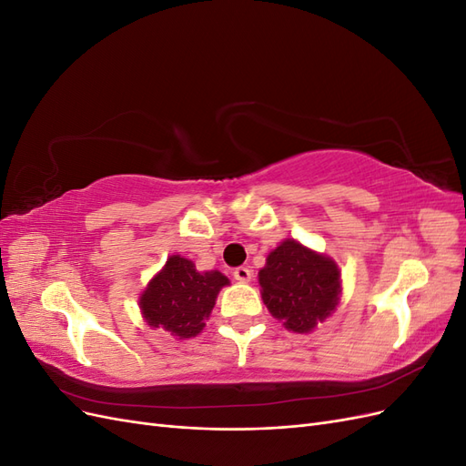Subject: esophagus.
Wrapping results in <instances>:
<instances>
[{
	"instance_id": "esophagus-1",
	"label": "esophagus",
	"mask_w": 466,
	"mask_h": 466,
	"mask_svg": "<svg viewBox=\"0 0 466 466\" xmlns=\"http://www.w3.org/2000/svg\"><path fill=\"white\" fill-rule=\"evenodd\" d=\"M233 278L237 281H241V284H248V281L252 279V272L248 270V268H245V266H238V268H235V270H233Z\"/></svg>"
}]
</instances>
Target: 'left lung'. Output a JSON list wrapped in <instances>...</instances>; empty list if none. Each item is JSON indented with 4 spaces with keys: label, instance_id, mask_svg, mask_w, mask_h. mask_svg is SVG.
I'll list each match as a JSON object with an SVG mask.
<instances>
[{
    "label": "left lung",
    "instance_id": "left-lung-1",
    "mask_svg": "<svg viewBox=\"0 0 466 466\" xmlns=\"http://www.w3.org/2000/svg\"><path fill=\"white\" fill-rule=\"evenodd\" d=\"M262 301L288 330L307 334L340 301V268L330 258L286 238L258 272Z\"/></svg>",
    "mask_w": 466,
    "mask_h": 466
}]
</instances>
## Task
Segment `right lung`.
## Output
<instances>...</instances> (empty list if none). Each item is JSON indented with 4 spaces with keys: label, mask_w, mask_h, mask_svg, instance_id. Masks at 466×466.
<instances>
[{
    "label": "right lung",
    "mask_w": 466,
    "mask_h": 466,
    "mask_svg": "<svg viewBox=\"0 0 466 466\" xmlns=\"http://www.w3.org/2000/svg\"><path fill=\"white\" fill-rule=\"evenodd\" d=\"M223 286L229 279L221 272H198L192 260L173 255L139 295V309L149 327L185 340L204 330Z\"/></svg>",
    "instance_id": "right-lung-1"
}]
</instances>
